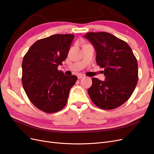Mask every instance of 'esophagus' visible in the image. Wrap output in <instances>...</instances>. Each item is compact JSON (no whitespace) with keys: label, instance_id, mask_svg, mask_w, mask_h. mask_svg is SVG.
<instances>
[{"label":"esophagus","instance_id":"1","mask_svg":"<svg viewBox=\"0 0 154 154\" xmlns=\"http://www.w3.org/2000/svg\"><path fill=\"white\" fill-rule=\"evenodd\" d=\"M85 77V75H84V74H78V79H81V78H83Z\"/></svg>","mask_w":154,"mask_h":154}]
</instances>
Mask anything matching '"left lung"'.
Returning <instances> with one entry per match:
<instances>
[{
    "mask_svg": "<svg viewBox=\"0 0 154 154\" xmlns=\"http://www.w3.org/2000/svg\"><path fill=\"white\" fill-rule=\"evenodd\" d=\"M96 51V61L105 80L92 78L88 89L91 100L97 107L114 109L131 96L138 80L137 59L126 42L106 32H87L84 36Z\"/></svg>",
    "mask_w": 154,
    "mask_h": 154,
    "instance_id": "obj_1",
    "label": "left lung"
}]
</instances>
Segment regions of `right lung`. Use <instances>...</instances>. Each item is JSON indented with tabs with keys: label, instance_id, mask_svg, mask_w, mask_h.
Wrapping results in <instances>:
<instances>
[{
	"label": "right lung",
	"instance_id": "right-lung-1",
	"mask_svg": "<svg viewBox=\"0 0 154 154\" xmlns=\"http://www.w3.org/2000/svg\"><path fill=\"white\" fill-rule=\"evenodd\" d=\"M74 38L71 34H57L37 40L23 58V87L31 103L44 112L62 110L77 80V76H66L58 70Z\"/></svg>",
	"mask_w": 154,
	"mask_h": 154
}]
</instances>
